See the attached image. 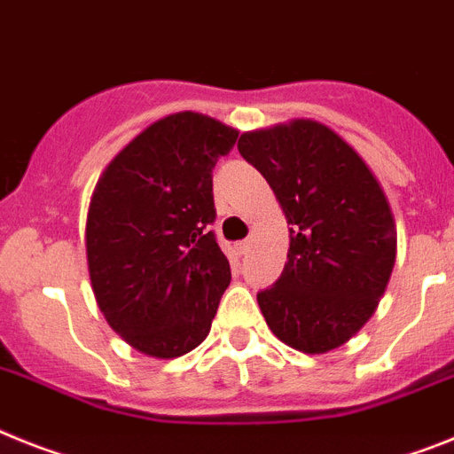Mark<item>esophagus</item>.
Wrapping results in <instances>:
<instances>
[{
	"label": "esophagus",
	"instance_id": "1",
	"mask_svg": "<svg viewBox=\"0 0 454 454\" xmlns=\"http://www.w3.org/2000/svg\"><path fill=\"white\" fill-rule=\"evenodd\" d=\"M249 249H251V239H242V242H238L239 254H247Z\"/></svg>",
	"mask_w": 454,
	"mask_h": 454
}]
</instances>
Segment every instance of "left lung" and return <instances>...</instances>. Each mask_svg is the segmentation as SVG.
<instances>
[{
	"label": "left lung",
	"instance_id": "obj_1",
	"mask_svg": "<svg viewBox=\"0 0 454 454\" xmlns=\"http://www.w3.org/2000/svg\"><path fill=\"white\" fill-rule=\"evenodd\" d=\"M238 150L291 223L284 272L258 293L265 323L302 353L339 348L372 318L395 268L397 226L383 186L321 121L247 131Z\"/></svg>",
	"mask_w": 454,
	"mask_h": 454
}]
</instances>
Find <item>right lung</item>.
Returning a JSON list of instances; mask_svg holds the SVG:
<instances>
[{
  "mask_svg": "<svg viewBox=\"0 0 454 454\" xmlns=\"http://www.w3.org/2000/svg\"><path fill=\"white\" fill-rule=\"evenodd\" d=\"M238 129L175 113L106 166L87 209V270L108 325L145 356L170 360L207 337L231 265L216 245L212 168Z\"/></svg>",
  "mask_w": 454,
  "mask_h": 454,
  "instance_id": "right-lung-1",
  "label": "right lung"
}]
</instances>
